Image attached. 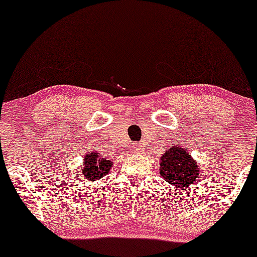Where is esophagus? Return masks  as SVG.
Here are the masks:
<instances>
[{
	"instance_id": "esophagus-1",
	"label": "esophagus",
	"mask_w": 257,
	"mask_h": 257,
	"mask_svg": "<svg viewBox=\"0 0 257 257\" xmlns=\"http://www.w3.org/2000/svg\"><path fill=\"white\" fill-rule=\"evenodd\" d=\"M135 151H137V152H140V151H142L143 150V148H142V146H139V145H138V146H135Z\"/></svg>"
}]
</instances>
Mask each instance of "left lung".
<instances>
[{"label":"left lung","mask_w":257,"mask_h":257,"mask_svg":"<svg viewBox=\"0 0 257 257\" xmlns=\"http://www.w3.org/2000/svg\"><path fill=\"white\" fill-rule=\"evenodd\" d=\"M160 174L172 187L185 190L199 178V165L182 146L173 145L163 152L160 160Z\"/></svg>","instance_id":"1"}]
</instances>
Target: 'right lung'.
Listing matches in <instances>:
<instances>
[{"label":"right lung","instance_id":"add662e5","mask_svg":"<svg viewBox=\"0 0 257 257\" xmlns=\"http://www.w3.org/2000/svg\"><path fill=\"white\" fill-rule=\"evenodd\" d=\"M81 163V173L84 178L95 182V180L103 178L112 170V161L102 157V155L98 154L97 151H92L86 154Z\"/></svg>","mask_w":257,"mask_h":257}]
</instances>
